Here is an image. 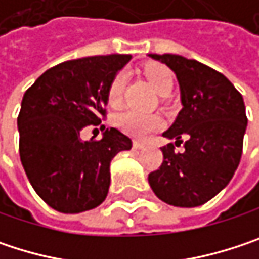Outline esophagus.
Here are the masks:
<instances>
[{
	"label": "esophagus",
	"mask_w": 259,
	"mask_h": 259,
	"mask_svg": "<svg viewBox=\"0 0 259 259\" xmlns=\"http://www.w3.org/2000/svg\"><path fill=\"white\" fill-rule=\"evenodd\" d=\"M145 147H147V144H145V142L138 141V139H135V141H133V148H136V150H142V148H145Z\"/></svg>",
	"instance_id": "esophagus-1"
}]
</instances>
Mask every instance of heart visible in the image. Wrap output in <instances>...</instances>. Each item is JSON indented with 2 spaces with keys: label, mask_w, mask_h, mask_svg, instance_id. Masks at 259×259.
I'll use <instances>...</instances> for the list:
<instances>
[{
  "label": "heart",
  "mask_w": 259,
  "mask_h": 259,
  "mask_svg": "<svg viewBox=\"0 0 259 259\" xmlns=\"http://www.w3.org/2000/svg\"><path fill=\"white\" fill-rule=\"evenodd\" d=\"M145 76L160 96H168L171 93L174 79H172V73L166 67L157 64L148 66L145 69ZM124 87H126V73L121 72L112 79L108 90V102L111 105H118L121 102ZM115 123L120 129H123L130 135L147 136L148 133L157 130L162 126V118L156 114H142L135 109H124L117 114Z\"/></svg>",
  "instance_id": "obj_1"
}]
</instances>
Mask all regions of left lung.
<instances>
[{
    "label": "left lung",
    "mask_w": 259,
    "mask_h": 259,
    "mask_svg": "<svg viewBox=\"0 0 259 259\" xmlns=\"http://www.w3.org/2000/svg\"><path fill=\"white\" fill-rule=\"evenodd\" d=\"M179 79L181 111L163 136H187L184 150L162 147L163 162L150 172L148 183L159 199L176 207H198L216 196L233 179L243 151L247 126L241 94L222 73L172 54H150Z\"/></svg>",
    "instance_id": "1"
}]
</instances>
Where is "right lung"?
Instances as JSON below:
<instances>
[{
    "mask_svg": "<svg viewBox=\"0 0 259 259\" xmlns=\"http://www.w3.org/2000/svg\"><path fill=\"white\" fill-rule=\"evenodd\" d=\"M130 58L114 54L64 61L24 94L21 162L35 193L57 211L73 214L100 205L111 184V160L132 148L129 136L114 127L99 141L80 139V130L99 126L106 115L109 85Z\"/></svg>",
    "mask_w": 259,
    "mask_h": 259,
    "instance_id": "add662e5",
    "label": "right lung"
}]
</instances>
